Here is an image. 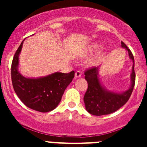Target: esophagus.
I'll return each mask as SVG.
<instances>
[{"label":"esophagus","mask_w":147,"mask_h":147,"mask_svg":"<svg viewBox=\"0 0 147 147\" xmlns=\"http://www.w3.org/2000/svg\"><path fill=\"white\" fill-rule=\"evenodd\" d=\"M75 78H80V77H81V72H80V71H79V70L77 71V72H75Z\"/></svg>","instance_id":"1"}]
</instances>
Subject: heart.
Returning <instances> with one entry per match:
<instances>
[{"mask_svg": "<svg viewBox=\"0 0 147 147\" xmlns=\"http://www.w3.org/2000/svg\"><path fill=\"white\" fill-rule=\"evenodd\" d=\"M99 47V45L97 44H92L85 47L84 49V50H82V53L80 54V57H86L87 56L90 55L91 54H92ZM102 56V53L101 52H98V53H96L95 55L91 57L90 58H89L87 61V64L89 66H94L97 64V63L100 62V59H101Z\"/></svg>", "mask_w": 147, "mask_h": 147, "instance_id": "heart-1", "label": "heart"}]
</instances>
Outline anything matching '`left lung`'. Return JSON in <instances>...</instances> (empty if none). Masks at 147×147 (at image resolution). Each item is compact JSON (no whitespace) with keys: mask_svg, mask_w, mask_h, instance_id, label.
Instances as JSON below:
<instances>
[{"mask_svg":"<svg viewBox=\"0 0 147 147\" xmlns=\"http://www.w3.org/2000/svg\"><path fill=\"white\" fill-rule=\"evenodd\" d=\"M121 47L128 52L129 57L133 62L129 87L124 92L108 90L102 84L99 76L100 66L86 71L84 78L88 84V88L84 96V102L86 110L91 115L101 116L113 113L125 105L131 96L135 83L134 56L122 41Z\"/></svg>","mask_w":147,"mask_h":147,"instance_id":"1","label":"left lung"}]
</instances>
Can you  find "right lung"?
Returning a JSON list of instances; mask_svg holds the SVG:
<instances>
[{"instance_id":"1","label":"right lung","mask_w":147,"mask_h":147,"mask_svg":"<svg viewBox=\"0 0 147 147\" xmlns=\"http://www.w3.org/2000/svg\"><path fill=\"white\" fill-rule=\"evenodd\" d=\"M23 40L18 48L11 66L13 89L18 98L28 107L40 112H48L58 106L65 89L72 81L75 72H56L39 78H26L19 71V56Z\"/></svg>"}]
</instances>
